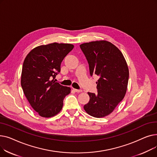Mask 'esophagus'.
I'll return each instance as SVG.
<instances>
[{"instance_id":"1","label":"esophagus","mask_w":157,"mask_h":157,"mask_svg":"<svg viewBox=\"0 0 157 157\" xmlns=\"http://www.w3.org/2000/svg\"><path fill=\"white\" fill-rule=\"evenodd\" d=\"M73 90H74V92H76L77 93H80V92H82L81 90H79V89H73Z\"/></svg>"}]
</instances>
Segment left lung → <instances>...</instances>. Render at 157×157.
Returning a JSON list of instances; mask_svg holds the SVG:
<instances>
[{"label":"left lung","mask_w":157,"mask_h":157,"mask_svg":"<svg viewBox=\"0 0 157 157\" xmlns=\"http://www.w3.org/2000/svg\"><path fill=\"white\" fill-rule=\"evenodd\" d=\"M89 65L90 76L97 75V94L88 92V103L85 111L95 118L111 113L124 98L127 88L129 72L120 49L106 40L93 41L81 44Z\"/></svg>","instance_id":"left-lung-1"}]
</instances>
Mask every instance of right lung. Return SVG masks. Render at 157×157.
Segmentation results:
<instances>
[{"label": "right lung", "instance_id": "add662e5", "mask_svg": "<svg viewBox=\"0 0 157 157\" xmlns=\"http://www.w3.org/2000/svg\"><path fill=\"white\" fill-rule=\"evenodd\" d=\"M74 46L52 43L33 49L23 62L21 85L28 101L40 117L49 118L59 113L71 88L54 79L60 65Z\"/></svg>", "mask_w": 157, "mask_h": 157}]
</instances>
